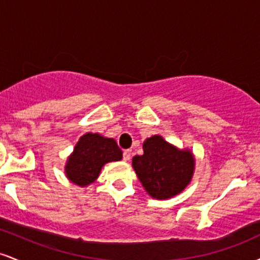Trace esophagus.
Here are the masks:
<instances>
[{"label": "esophagus", "instance_id": "esophagus-1", "mask_svg": "<svg viewBox=\"0 0 260 260\" xmlns=\"http://www.w3.org/2000/svg\"><path fill=\"white\" fill-rule=\"evenodd\" d=\"M131 155H132V151H131V150H124L123 151V160L124 161H129L131 160Z\"/></svg>", "mask_w": 260, "mask_h": 260}]
</instances>
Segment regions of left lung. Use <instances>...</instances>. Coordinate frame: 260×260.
I'll return each instance as SVG.
<instances>
[{
  "instance_id": "1",
  "label": "left lung",
  "mask_w": 260,
  "mask_h": 260,
  "mask_svg": "<svg viewBox=\"0 0 260 260\" xmlns=\"http://www.w3.org/2000/svg\"><path fill=\"white\" fill-rule=\"evenodd\" d=\"M143 151L132 159V168L151 198L170 199L186 189L196 170L190 149L177 148L155 134L144 140Z\"/></svg>"
}]
</instances>
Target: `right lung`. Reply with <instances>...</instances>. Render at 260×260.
<instances>
[{"label":"right lung","instance_id":"right-lung-1","mask_svg":"<svg viewBox=\"0 0 260 260\" xmlns=\"http://www.w3.org/2000/svg\"><path fill=\"white\" fill-rule=\"evenodd\" d=\"M122 160V150L113 138L99 133H85L80 137L64 166L66 177L79 187L94 183L104 165Z\"/></svg>","mask_w":260,"mask_h":260}]
</instances>
